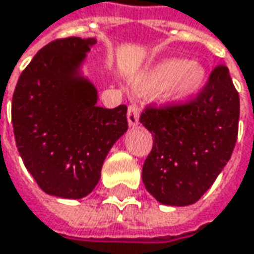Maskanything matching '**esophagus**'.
Instances as JSON below:
<instances>
[{
  "label": "esophagus",
  "mask_w": 254,
  "mask_h": 254,
  "mask_svg": "<svg viewBox=\"0 0 254 254\" xmlns=\"http://www.w3.org/2000/svg\"><path fill=\"white\" fill-rule=\"evenodd\" d=\"M127 122H129V127H135L139 122V108L133 103L129 105L127 108Z\"/></svg>",
  "instance_id": "esophagus-1"
}]
</instances>
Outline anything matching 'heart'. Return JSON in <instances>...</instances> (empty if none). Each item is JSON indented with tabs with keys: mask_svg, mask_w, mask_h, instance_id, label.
I'll return each mask as SVG.
<instances>
[{
	"mask_svg": "<svg viewBox=\"0 0 254 254\" xmlns=\"http://www.w3.org/2000/svg\"><path fill=\"white\" fill-rule=\"evenodd\" d=\"M205 83L201 66L186 60H167L145 73L138 80L143 92L162 90L171 99H186L197 93Z\"/></svg>",
	"mask_w": 254,
	"mask_h": 254,
	"instance_id": "heart-1",
	"label": "heart"
}]
</instances>
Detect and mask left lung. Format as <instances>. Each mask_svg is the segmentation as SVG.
<instances>
[{"label": "left lung", "instance_id": "obj_1", "mask_svg": "<svg viewBox=\"0 0 254 254\" xmlns=\"http://www.w3.org/2000/svg\"><path fill=\"white\" fill-rule=\"evenodd\" d=\"M239 115V92L224 64L211 70L197 95L146 105L139 122L154 138L142 167L148 192L165 205L198 201L230 159Z\"/></svg>", "mask_w": 254, "mask_h": 254}]
</instances>
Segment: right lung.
I'll use <instances>...</instances> for the list:
<instances>
[{
  "mask_svg": "<svg viewBox=\"0 0 254 254\" xmlns=\"http://www.w3.org/2000/svg\"><path fill=\"white\" fill-rule=\"evenodd\" d=\"M95 38H57L24 68L15 86L11 121L24 165L38 187L56 197L93 191L103 161L127 129V105L97 106L93 84L76 76Z\"/></svg>",
  "mask_w": 254,
  "mask_h": 254,
  "instance_id": "1",
  "label": "right lung"
}]
</instances>
